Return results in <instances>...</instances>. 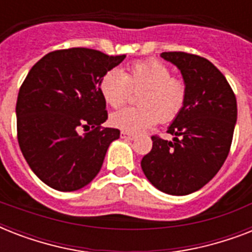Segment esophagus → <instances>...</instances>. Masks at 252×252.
<instances>
[{"mask_svg": "<svg viewBox=\"0 0 252 252\" xmlns=\"http://www.w3.org/2000/svg\"><path fill=\"white\" fill-rule=\"evenodd\" d=\"M122 138H126V140H133L134 134L128 133V132H124V130H122Z\"/></svg>", "mask_w": 252, "mask_h": 252, "instance_id": "esophagus-1", "label": "esophagus"}]
</instances>
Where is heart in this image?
I'll return each instance as SVG.
<instances>
[{
  "mask_svg": "<svg viewBox=\"0 0 252 252\" xmlns=\"http://www.w3.org/2000/svg\"><path fill=\"white\" fill-rule=\"evenodd\" d=\"M129 89H141L137 107H126L111 114V126L128 133H138L158 122H171L183 110L187 87L183 81L171 77L167 65L158 60L136 61L122 72L111 69L99 81V93L108 106L120 107Z\"/></svg>",
  "mask_w": 252,
  "mask_h": 252,
  "instance_id": "1",
  "label": "heart"
}]
</instances>
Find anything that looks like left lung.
Masks as SVG:
<instances>
[{"mask_svg": "<svg viewBox=\"0 0 252 252\" xmlns=\"http://www.w3.org/2000/svg\"><path fill=\"white\" fill-rule=\"evenodd\" d=\"M179 69L187 87L183 110L167 133L153 136L141 167L150 183L168 195L199 191L219 172L230 150L237 123V99L226 78L211 61L186 52H163Z\"/></svg>", "mask_w": 252, "mask_h": 252, "instance_id": "obj_1", "label": "left lung"}]
</instances>
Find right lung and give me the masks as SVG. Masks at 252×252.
<instances>
[{
    "label": "right lung",
    "instance_id": "obj_1",
    "mask_svg": "<svg viewBox=\"0 0 252 252\" xmlns=\"http://www.w3.org/2000/svg\"><path fill=\"white\" fill-rule=\"evenodd\" d=\"M124 59L89 48L53 51L22 84L15 107L19 148L33 174L53 189L87 186L120 137L119 129L100 126L107 111L99 81ZM78 126L93 129L80 136Z\"/></svg>",
    "mask_w": 252,
    "mask_h": 252
}]
</instances>
